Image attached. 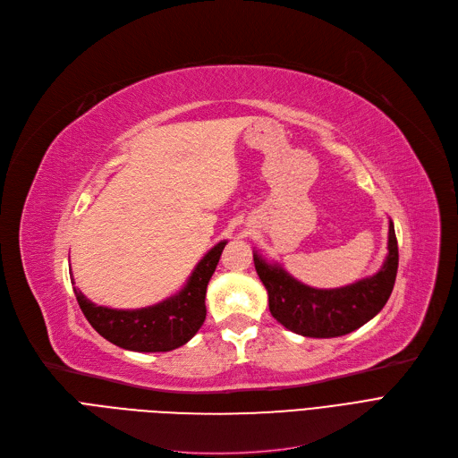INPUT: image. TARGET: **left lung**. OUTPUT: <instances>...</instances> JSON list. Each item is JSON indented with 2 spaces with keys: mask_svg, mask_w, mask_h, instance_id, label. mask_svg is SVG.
<instances>
[{
  "mask_svg": "<svg viewBox=\"0 0 458 458\" xmlns=\"http://www.w3.org/2000/svg\"><path fill=\"white\" fill-rule=\"evenodd\" d=\"M399 266L394 223L388 232V256L380 271L338 290H316L295 280L276 263L254 252V267L269 295L273 318L287 330L306 338L345 335L369 319L388 302Z\"/></svg>",
  "mask_w": 458,
  "mask_h": 458,
  "instance_id": "8db88e82",
  "label": "left lung"
}]
</instances>
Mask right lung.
I'll list each match as a JSON object with an SVG mask.
<instances>
[{
  "instance_id": "add662e5",
  "label": "right lung",
  "mask_w": 458,
  "mask_h": 458,
  "mask_svg": "<svg viewBox=\"0 0 458 458\" xmlns=\"http://www.w3.org/2000/svg\"><path fill=\"white\" fill-rule=\"evenodd\" d=\"M226 242L216 243L189 276L183 290L159 304L140 310L96 306L74 290L87 321L118 347L137 352H166L185 345L206 319V290ZM72 278V276H70Z\"/></svg>"
}]
</instances>
